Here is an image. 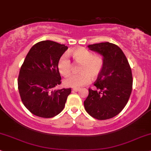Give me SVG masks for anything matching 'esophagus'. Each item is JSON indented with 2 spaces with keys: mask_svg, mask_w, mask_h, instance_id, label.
I'll return each instance as SVG.
<instances>
[{
  "mask_svg": "<svg viewBox=\"0 0 151 151\" xmlns=\"http://www.w3.org/2000/svg\"><path fill=\"white\" fill-rule=\"evenodd\" d=\"M79 90H80V88H78V87L73 88V91H74V92H78Z\"/></svg>",
  "mask_w": 151,
  "mask_h": 151,
  "instance_id": "esophagus-1",
  "label": "esophagus"
}]
</instances>
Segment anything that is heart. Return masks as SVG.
<instances>
[{
	"label": "heart",
	"instance_id": "1",
	"mask_svg": "<svg viewBox=\"0 0 151 151\" xmlns=\"http://www.w3.org/2000/svg\"><path fill=\"white\" fill-rule=\"evenodd\" d=\"M71 55L77 64H82L79 75H72L64 80L66 86L80 87L88 84L91 77L95 78L101 73L103 69L104 60L101 55H94L90 50L85 47H78L73 50ZM59 71L62 76L70 75L73 64L66 55L61 56L57 64Z\"/></svg>",
	"mask_w": 151,
	"mask_h": 151
}]
</instances>
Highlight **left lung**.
Masks as SVG:
<instances>
[{
  "label": "left lung",
  "instance_id": "left-lung-1",
  "mask_svg": "<svg viewBox=\"0 0 151 151\" xmlns=\"http://www.w3.org/2000/svg\"><path fill=\"white\" fill-rule=\"evenodd\" d=\"M103 57V69L84 101L86 111L97 120L119 114L127 104L132 90V74L125 55L116 45L101 42L87 46Z\"/></svg>",
  "mask_w": 151,
  "mask_h": 151
}]
</instances>
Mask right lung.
<instances>
[{
	"label": "right lung",
	"mask_w": 151,
	"mask_h": 151,
	"mask_svg": "<svg viewBox=\"0 0 151 151\" xmlns=\"http://www.w3.org/2000/svg\"><path fill=\"white\" fill-rule=\"evenodd\" d=\"M68 47L51 40L33 46L20 68L18 90L25 107L36 116L50 118L64 109L71 89L54 90L61 84L57 64Z\"/></svg>",
	"instance_id": "add662e5"
}]
</instances>
